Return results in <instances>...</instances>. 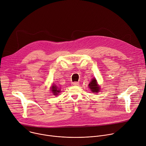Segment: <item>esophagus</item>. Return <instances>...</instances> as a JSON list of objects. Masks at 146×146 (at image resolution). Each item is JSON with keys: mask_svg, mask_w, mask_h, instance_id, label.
Returning <instances> with one entry per match:
<instances>
[{"mask_svg": "<svg viewBox=\"0 0 146 146\" xmlns=\"http://www.w3.org/2000/svg\"><path fill=\"white\" fill-rule=\"evenodd\" d=\"M79 84V83L78 82H75L72 83V85H73V86H78Z\"/></svg>", "mask_w": 146, "mask_h": 146, "instance_id": "34e87169", "label": "esophagus"}]
</instances>
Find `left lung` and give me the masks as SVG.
<instances>
[{"label":"left lung","mask_w":146,"mask_h":146,"mask_svg":"<svg viewBox=\"0 0 146 146\" xmlns=\"http://www.w3.org/2000/svg\"><path fill=\"white\" fill-rule=\"evenodd\" d=\"M89 87L92 93H98L100 91V87L98 84L96 78L92 79V80L89 84Z\"/></svg>","instance_id":"1"}]
</instances>
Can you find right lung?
Here are the masks:
<instances>
[{"label":"right lung","mask_w":146,"mask_h":146,"mask_svg":"<svg viewBox=\"0 0 146 146\" xmlns=\"http://www.w3.org/2000/svg\"><path fill=\"white\" fill-rule=\"evenodd\" d=\"M53 85L51 87V91L54 96H57L58 94H59L60 92V90L59 89V87H58L56 85L53 84Z\"/></svg>","instance_id":"add662e5"}]
</instances>
